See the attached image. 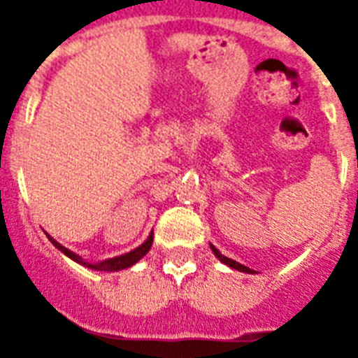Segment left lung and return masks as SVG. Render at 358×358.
<instances>
[{
  "label": "left lung",
  "instance_id": "1",
  "mask_svg": "<svg viewBox=\"0 0 358 358\" xmlns=\"http://www.w3.org/2000/svg\"><path fill=\"white\" fill-rule=\"evenodd\" d=\"M211 250H213V254H215V257H217L219 262H223V263H225V265H229V267H231V268H236V271H242V273H254L252 268L244 267L242 263H238V262H234V259H229V257H225V255L221 254V252H219V250L215 246H211Z\"/></svg>",
  "mask_w": 358,
  "mask_h": 358
}]
</instances>
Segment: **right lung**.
Masks as SVG:
<instances>
[{
    "label": "right lung",
    "instance_id": "add662e5",
    "mask_svg": "<svg viewBox=\"0 0 358 358\" xmlns=\"http://www.w3.org/2000/svg\"><path fill=\"white\" fill-rule=\"evenodd\" d=\"M47 236H49V234H47ZM152 238H154V233H150L148 234V238L145 240V242H143L139 248L131 250L129 254L118 255V257H112V259H104V262H101V263H87V262H83L80 255L74 254V252H70L69 248H64L62 244H59L57 240L49 236V240L53 242V246L59 248L62 254L69 255L70 259H74L76 263H80V265H83V267L95 268V271H122V268L131 267V265H135V263L139 262L143 255H147V252L150 250V246H152Z\"/></svg>",
    "mask_w": 358,
    "mask_h": 358
}]
</instances>
